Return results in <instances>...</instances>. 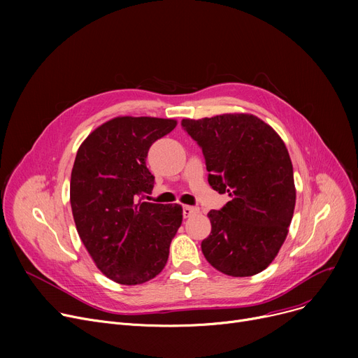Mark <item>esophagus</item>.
<instances>
[{
	"mask_svg": "<svg viewBox=\"0 0 358 358\" xmlns=\"http://www.w3.org/2000/svg\"><path fill=\"white\" fill-rule=\"evenodd\" d=\"M200 212L199 208H194V206H182V216L184 217H192Z\"/></svg>",
	"mask_w": 358,
	"mask_h": 358,
	"instance_id": "obj_1",
	"label": "esophagus"
}]
</instances>
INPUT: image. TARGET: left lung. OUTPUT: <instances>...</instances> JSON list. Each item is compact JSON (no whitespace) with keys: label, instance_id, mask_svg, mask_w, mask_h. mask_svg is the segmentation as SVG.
Masks as SVG:
<instances>
[{"label":"left lung","instance_id":"8db88e82","mask_svg":"<svg viewBox=\"0 0 358 358\" xmlns=\"http://www.w3.org/2000/svg\"><path fill=\"white\" fill-rule=\"evenodd\" d=\"M181 126L203 150L212 189L231 197L208 213L206 259L232 277L261 273L283 245L294 212L293 165L285 142L252 115L184 119Z\"/></svg>","mask_w":358,"mask_h":358}]
</instances>
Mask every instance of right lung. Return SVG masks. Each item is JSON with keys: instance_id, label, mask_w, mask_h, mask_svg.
<instances>
[{"instance_id": "obj_1", "label": "right lung", "mask_w": 358, "mask_h": 358, "mask_svg": "<svg viewBox=\"0 0 358 358\" xmlns=\"http://www.w3.org/2000/svg\"><path fill=\"white\" fill-rule=\"evenodd\" d=\"M177 122L116 117L80 146L71 173V208L78 235L99 270L120 285H142L166 264L181 220L180 204L143 201L155 177L148 150Z\"/></svg>"}]
</instances>
